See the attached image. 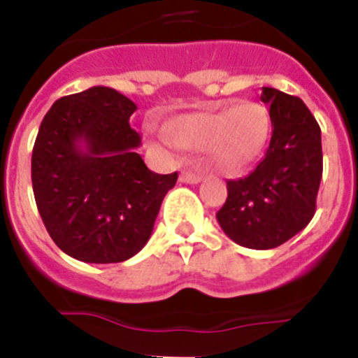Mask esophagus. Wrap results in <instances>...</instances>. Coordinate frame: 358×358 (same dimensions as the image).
<instances>
[{
  "instance_id": "1",
  "label": "esophagus",
  "mask_w": 358,
  "mask_h": 358,
  "mask_svg": "<svg viewBox=\"0 0 358 358\" xmlns=\"http://www.w3.org/2000/svg\"><path fill=\"white\" fill-rule=\"evenodd\" d=\"M179 181L186 182V185H197V182L202 181V173L201 172H192V170H182Z\"/></svg>"
}]
</instances>
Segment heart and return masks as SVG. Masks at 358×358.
Segmentation results:
<instances>
[{
	"mask_svg": "<svg viewBox=\"0 0 358 358\" xmlns=\"http://www.w3.org/2000/svg\"><path fill=\"white\" fill-rule=\"evenodd\" d=\"M172 145L185 150H208L226 173L242 172L265 150L271 136L268 110L256 102L202 110L172 118L166 123Z\"/></svg>",
	"mask_w": 358,
	"mask_h": 358,
	"instance_id": "heart-1",
	"label": "heart"
}]
</instances>
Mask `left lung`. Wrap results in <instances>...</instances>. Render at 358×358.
<instances>
[{
	"label": "left lung",
	"instance_id": "obj_1",
	"mask_svg": "<svg viewBox=\"0 0 358 358\" xmlns=\"http://www.w3.org/2000/svg\"><path fill=\"white\" fill-rule=\"evenodd\" d=\"M273 136L265 157L248 177L227 181L217 220L249 249H273L305 229L315 213L322 177L321 129L301 98L264 87Z\"/></svg>",
	"mask_w": 358,
	"mask_h": 358
}]
</instances>
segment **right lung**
<instances>
[{
    "label": "right lung",
    "mask_w": 358,
    "mask_h": 358,
    "mask_svg": "<svg viewBox=\"0 0 358 358\" xmlns=\"http://www.w3.org/2000/svg\"><path fill=\"white\" fill-rule=\"evenodd\" d=\"M136 103L94 85L59 98L31 152L36 204L57 248L85 264H118L148 242L177 172H150L129 120Z\"/></svg>",
    "instance_id": "obj_1"
}]
</instances>
